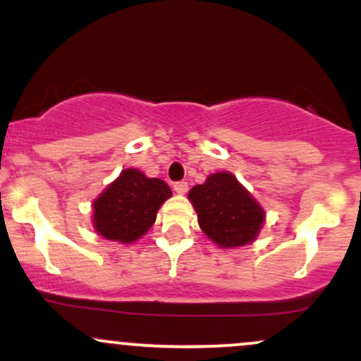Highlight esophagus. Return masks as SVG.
I'll use <instances>...</instances> for the list:
<instances>
[{"label": "esophagus", "mask_w": 361, "mask_h": 361, "mask_svg": "<svg viewBox=\"0 0 361 361\" xmlns=\"http://www.w3.org/2000/svg\"><path fill=\"white\" fill-rule=\"evenodd\" d=\"M186 190H188V183L186 181H178V183H175V192L183 195L186 193Z\"/></svg>", "instance_id": "esophagus-1"}]
</instances>
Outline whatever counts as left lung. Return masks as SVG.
Instances as JSON below:
<instances>
[{"instance_id":"8db88e82","label":"left lung","mask_w":361,"mask_h":361,"mask_svg":"<svg viewBox=\"0 0 361 361\" xmlns=\"http://www.w3.org/2000/svg\"><path fill=\"white\" fill-rule=\"evenodd\" d=\"M198 226L221 247L250 244L259 234L264 210L233 173L219 171L188 193Z\"/></svg>"}]
</instances>
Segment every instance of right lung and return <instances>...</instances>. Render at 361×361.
<instances>
[{"label":"right lung","instance_id":"right-lung-1","mask_svg":"<svg viewBox=\"0 0 361 361\" xmlns=\"http://www.w3.org/2000/svg\"><path fill=\"white\" fill-rule=\"evenodd\" d=\"M171 195L159 178H147L134 168L123 169L93 202L94 231L110 241H137L151 229L157 210Z\"/></svg>","mask_w":361,"mask_h":361}]
</instances>
